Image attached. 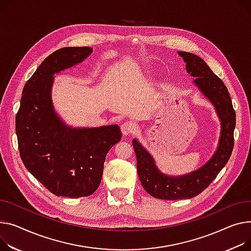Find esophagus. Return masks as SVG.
Segmentation results:
<instances>
[{
  "label": "esophagus",
  "mask_w": 251,
  "mask_h": 251,
  "mask_svg": "<svg viewBox=\"0 0 251 251\" xmlns=\"http://www.w3.org/2000/svg\"><path fill=\"white\" fill-rule=\"evenodd\" d=\"M135 126L132 122H124L121 125V131L123 133V135H129L131 133L134 132Z\"/></svg>",
  "instance_id": "1"
}]
</instances>
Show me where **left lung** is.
Here are the masks:
<instances>
[{
  "label": "left lung",
  "mask_w": 251,
  "mask_h": 251,
  "mask_svg": "<svg viewBox=\"0 0 251 251\" xmlns=\"http://www.w3.org/2000/svg\"><path fill=\"white\" fill-rule=\"evenodd\" d=\"M177 53L185 60L187 72L196 77L195 85L214 105L221 121V135L218 148L207 163L191 174L178 176H169L159 172L152 156L133 139L141 185L150 196L162 200L191 199L201 194L224 168L234 146L236 114L224 82L200 56L186 51Z\"/></svg>",
  "instance_id": "left-lung-1"
}]
</instances>
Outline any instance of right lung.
Listing matches in <instances>:
<instances>
[{"label":"right lung","instance_id":"1","mask_svg":"<svg viewBox=\"0 0 251 251\" xmlns=\"http://www.w3.org/2000/svg\"><path fill=\"white\" fill-rule=\"evenodd\" d=\"M91 47H63L47 56L25 83L16 115V134L26 169L53 195L80 198L101 182L106 155L121 140L118 125L66 126L56 115L51 88L54 74L81 62Z\"/></svg>","mask_w":251,"mask_h":251}]
</instances>
